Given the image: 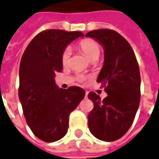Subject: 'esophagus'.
<instances>
[{
    "mask_svg": "<svg viewBox=\"0 0 159 159\" xmlns=\"http://www.w3.org/2000/svg\"><path fill=\"white\" fill-rule=\"evenodd\" d=\"M88 95H89V93L86 91V93H85V98H88Z\"/></svg>",
    "mask_w": 159,
    "mask_h": 159,
    "instance_id": "esophagus-1",
    "label": "esophagus"
}]
</instances>
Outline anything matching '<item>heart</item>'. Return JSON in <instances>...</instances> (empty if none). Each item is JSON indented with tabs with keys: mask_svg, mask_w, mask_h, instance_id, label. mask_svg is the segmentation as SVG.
<instances>
[{
	"mask_svg": "<svg viewBox=\"0 0 159 159\" xmlns=\"http://www.w3.org/2000/svg\"><path fill=\"white\" fill-rule=\"evenodd\" d=\"M79 47L81 50H83V52L86 55V56L90 60V61H94L98 60L99 56H100V47L99 44L96 41L93 39H85L79 43ZM70 49L66 48L63 51L61 56V61L62 64L66 66L69 63L70 57Z\"/></svg>",
	"mask_w": 159,
	"mask_h": 159,
	"instance_id": "obj_1",
	"label": "heart"
}]
</instances>
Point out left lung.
Returning a JSON list of instances; mask_svg holds the SVG:
<instances>
[{"label":"left lung","mask_w":159,"mask_h":159,"mask_svg":"<svg viewBox=\"0 0 159 159\" xmlns=\"http://www.w3.org/2000/svg\"><path fill=\"white\" fill-rule=\"evenodd\" d=\"M103 48L104 61L97 78L105 87L106 98L89 93L93 109L89 114V128L93 136L104 142L120 139L133 123L140 103L139 66L127 40L111 29L89 32Z\"/></svg>","instance_id":"1"}]
</instances>
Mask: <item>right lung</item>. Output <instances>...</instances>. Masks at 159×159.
<instances>
[{
	"mask_svg": "<svg viewBox=\"0 0 159 159\" xmlns=\"http://www.w3.org/2000/svg\"><path fill=\"white\" fill-rule=\"evenodd\" d=\"M79 37H84L82 32H41L21 59L18 96L23 115L33 133L43 142H56L66 134L70 112L85 96L82 88L60 89L55 81L63 68L62 53Z\"/></svg>",
	"mask_w": 159,
	"mask_h": 159,
	"instance_id": "right-lung-1",
	"label": "right lung"
}]
</instances>
